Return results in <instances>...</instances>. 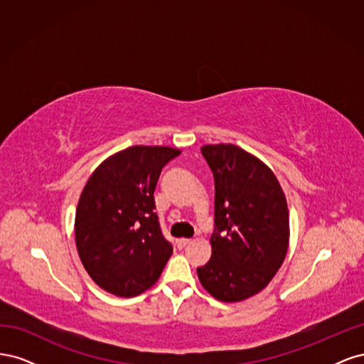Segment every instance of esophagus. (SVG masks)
<instances>
[{
    "instance_id": "34e87169",
    "label": "esophagus",
    "mask_w": 364,
    "mask_h": 364,
    "mask_svg": "<svg viewBox=\"0 0 364 364\" xmlns=\"http://www.w3.org/2000/svg\"><path fill=\"white\" fill-rule=\"evenodd\" d=\"M190 243H191L190 238H179V240H178V245H179L181 247H183V246H186V245H190Z\"/></svg>"
}]
</instances>
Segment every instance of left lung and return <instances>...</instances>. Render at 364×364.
Instances as JSON below:
<instances>
[{
    "label": "left lung",
    "instance_id": "left-lung-1",
    "mask_svg": "<svg viewBox=\"0 0 364 364\" xmlns=\"http://www.w3.org/2000/svg\"><path fill=\"white\" fill-rule=\"evenodd\" d=\"M215 182L213 255L197 277L222 302L255 296L273 279L287 255L290 218L287 199L274 173L234 144L202 149Z\"/></svg>",
    "mask_w": 364,
    "mask_h": 364
}]
</instances>
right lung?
Returning a JSON list of instances; mask_svg holds the SVG:
<instances>
[{
  "label": "right lung",
  "mask_w": 364,
  "mask_h": 364,
  "mask_svg": "<svg viewBox=\"0 0 364 364\" xmlns=\"http://www.w3.org/2000/svg\"><path fill=\"white\" fill-rule=\"evenodd\" d=\"M181 155L167 146H132L105 159L87 179L75 211V246L92 281L121 297L155 284L173 247L162 237L155 193L164 165Z\"/></svg>",
  "instance_id": "add662e5"
}]
</instances>
